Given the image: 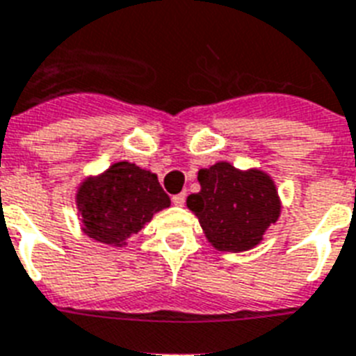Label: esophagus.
Returning a JSON list of instances; mask_svg holds the SVG:
<instances>
[{
  "label": "esophagus",
  "instance_id": "esophagus-1",
  "mask_svg": "<svg viewBox=\"0 0 356 356\" xmlns=\"http://www.w3.org/2000/svg\"><path fill=\"white\" fill-rule=\"evenodd\" d=\"M172 204H175V206H184V204H186V193H178V195H175V197H172Z\"/></svg>",
  "mask_w": 356,
  "mask_h": 356
}]
</instances>
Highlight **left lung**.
Instances as JSON below:
<instances>
[{
    "label": "left lung",
    "instance_id": "8db88e82",
    "mask_svg": "<svg viewBox=\"0 0 356 356\" xmlns=\"http://www.w3.org/2000/svg\"><path fill=\"white\" fill-rule=\"evenodd\" d=\"M198 181L200 191L187 197V208L217 250L252 249L280 216L277 187L261 170L241 172L221 161L198 170Z\"/></svg>",
    "mask_w": 356,
    "mask_h": 356
}]
</instances>
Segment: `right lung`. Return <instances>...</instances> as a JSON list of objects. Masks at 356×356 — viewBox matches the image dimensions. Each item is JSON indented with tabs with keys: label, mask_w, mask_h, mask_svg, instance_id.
Masks as SVG:
<instances>
[{
	"label": "right lung",
	"mask_w": 356,
	"mask_h": 356,
	"mask_svg": "<svg viewBox=\"0 0 356 356\" xmlns=\"http://www.w3.org/2000/svg\"><path fill=\"white\" fill-rule=\"evenodd\" d=\"M169 206L158 176L128 161L111 165L102 176L83 181L78 191L83 232L107 245H124L156 211Z\"/></svg>",
	"instance_id": "add662e5"
}]
</instances>
